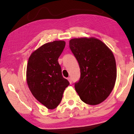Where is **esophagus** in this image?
Listing matches in <instances>:
<instances>
[{"label": "esophagus", "instance_id": "obj_1", "mask_svg": "<svg viewBox=\"0 0 134 134\" xmlns=\"http://www.w3.org/2000/svg\"><path fill=\"white\" fill-rule=\"evenodd\" d=\"M69 80V82L70 83V84H71L72 83V79H71V77H68V79H67Z\"/></svg>", "mask_w": 134, "mask_h": 134}]
</instances>
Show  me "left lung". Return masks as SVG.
Instances as JSON below:
<instances>
[{
	"mask_svg": "<svg viewBox=\"0 0 134 134\" xmlns=\"http://www.w3.org/2000/svg\"><path fill=\"white\" fill-rule=\"evenodd\" d=\"M69 47L79 63L81 77L75 90L85 103L96 105L111 93L116 79V62L110 48L95 38H74Z\"/></svg>",
	"mask_w": 134,
	"mask_h": 134,
	"instance_id": "8db88e82",
	"label": "left lung"
}]
</instances>
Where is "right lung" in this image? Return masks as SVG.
Returning <instances> with one entry per match:
<instances>
[{"label":"right lung","mask_w":134,"mask_h":134,"mask_svg":"<svg viewBox=\"0 0 134 134\" xmlns=\"http://www.w3.org/2000/svg\"><path fill=\"white\" fill-rule=\"evenodd\" d=\"M65 46L64 41L47 43L31 53L26 70L27 85L32 94L48 109L60 104L69 82L63 77L58 57Z\"/></svg>","instance_id":"add662e5"}]
</instances>
